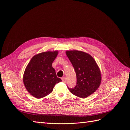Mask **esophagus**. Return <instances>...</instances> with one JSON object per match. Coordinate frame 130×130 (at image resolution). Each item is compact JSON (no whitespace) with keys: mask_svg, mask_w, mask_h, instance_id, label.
<instances>
[{"mask_svg":"<svg viewBox=\"0 0 130 130\" xmlns=\"http://www.w3.org/2000/svg\"><path fill=\"white\" fill-rule=\"evenodd\" d=\"M62 82H64V83H65V82H66V77H62Z\"/></svg>","mask_w":130,"mask_h":130,"instance_id":"1","label":"esophagus"}]
</instances>
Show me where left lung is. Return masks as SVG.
Masks as SVG:
<instances>
[{
    "instance_id": "8db88e82",
    "label": "left lung",
    "mask_w": 130,
    "mask_h": 130,
    "mask_svg": "<svg viewBox=\"0 0 130 130\" xmlns=\"http://www.w3.org/2000/svg\"><path fill=\"white\" fill-rule=\"evenodd\" d=\"M76 75V85L68 89L75 95L85 98L95 92L101 83L100 69L89 54L78 50L67 51Z\"/></svg>"
}]
</instances>
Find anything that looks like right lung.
Instances as JSON below:
<instances>
[{"mask_svg": "<svg viewBox=\"0 0 130 130\" xmlns=\"http://www.w3.org/2000/svg\"><path fill=\"white\" fill-rule=\"evenodd\" d=\"M57 51L43 52L35 55L27 64L23 75V82L28 92L40 99L53 92L55 85L62 80L56 76L52 63Z\"/></svg>", "mask_w": 130, "mask_h": 130, "instance_id": "right-lung-1", "label": "right lung"}]
</instances>
